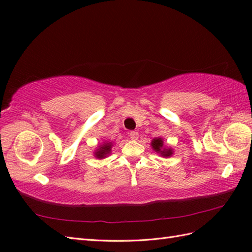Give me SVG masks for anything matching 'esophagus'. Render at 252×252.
I'll use <instances>...</instances> for the list:
<instances>
[{
    "label": "esophagus",
    "instance_id": "esophagus-1",
    "mask_svg": "<svg viewBox=\"0 0 252 252\" xmlns=\"http://www.w3.org/2000/svg\"><path fill=\"white\" fill-rule=\"evenodd\" d=\"M129 136H130L131 140L135 141V140H137V138H138V132H136V131H131V132L129 133Z\"/></svg>",
    "mask_w": 252,
    "mask_h": 252
}]
</instances>
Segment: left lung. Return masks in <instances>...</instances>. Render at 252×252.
I'll return each mask as SVG.
<instances>
[{
  "mask_svg": "<svg viewBox=\"0 0 252 252\" xmlns=\"http://www.w3.org/2000/svg\"><path fill=\"white\" fill-rule=\"evenodd\" d=\"M152 146L153 148L156 151L157 153H160L162 155V156H165V157H169L172 155V151L171 149H163L162 146H163V142L161 138H155V140L152 142Z\"/></svg>",
  "mask_w": 252,
  "mask_h": 252,
  "instance_id": "1",
  "label": "left lung"
}]
</instances>
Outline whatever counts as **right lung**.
I'll return each mask as SVG.
<instances>
[{
  "label": "right lung",
  "mask_w": 252,
  "mask_h": 252,
  "mask_svg": "<svg viewBox=\"0 0 252 252\" xmlns=\"http://www.w3.org/2000/svg\"><path fill=\"white\" fill-rule=\"evenodd\" d=\"M110 148H111V144L110 143H107L104 144L103 146H101L97 152H96V157L97 158H104L107 154L110 153Z\"/></svg>",
  "instance_id": "right-lung-1"
}]
</instances>
